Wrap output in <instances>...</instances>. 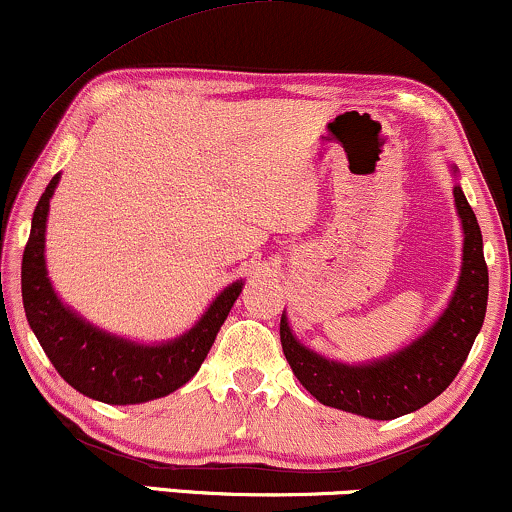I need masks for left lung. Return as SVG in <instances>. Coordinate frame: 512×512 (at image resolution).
<instances>
[{"label": "left lung", "instance_id": "1", "mask_svg": "<svg viewBox=\"0 0 512 512\" xmlns=\"http://www.w3.org/2000/svg\"><path fill=\"white\" fill-rule=\"evenodd\" d=\"M463 220V266L446 311L425 334L380 361L346 365L330 361L299 342L282 313L280 339L296 380L323 406L370 420H394L437 399L456 380L482 330L489 296V270L484 263L482 232L463 189L453 187Z\"/></svg>", "mask_w": 512, "mask_h": 512}]
</instances>
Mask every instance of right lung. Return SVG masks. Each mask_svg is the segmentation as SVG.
I'll return each mask as SVG.
<instances>
[{"label": "right lung", "instance_id": "1", "mask_svg": "<svg viewBox=\"0 0 512 512\" xmlns=\"http://www.w3.org/2000/svg\"><path fill=\"white\" fill-rule=\"evenodd\" d=\"M61 175L49 180L37 201L30 237L23 251L21 292L30 330L47 353L56 372L78 389L111 406H128L161 399L180 389L197 375L211 351L220 325L242 292V280L232 282L216 296L192 330L163 344H135L82 320L63 306L47 277L44 263V230H47L49 199Z\"/></svg>", "mask_w": 512, "mask_h": 512}]
</instances>
